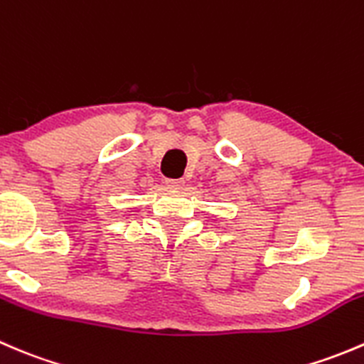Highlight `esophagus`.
<instances>
[{
  "instance_id": "esophagus-1",
  "label": "esophagus",
  "mask_w": 364,
  "mask_h": 364,
  "mask_svg": "<svg viewBox=\"0 0 364 364\" xmlns=\"http://www.w3.org/2000/svg\"><path fill=\"white\" fill-rule=\"evenodd\" d=\"M167 186L172 190H181L183 186H185V181H183V179H168Z\"/></svg>"
}]
</instances>
